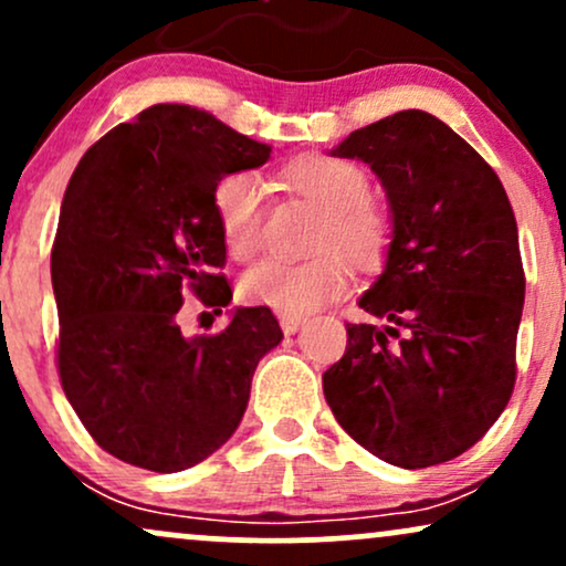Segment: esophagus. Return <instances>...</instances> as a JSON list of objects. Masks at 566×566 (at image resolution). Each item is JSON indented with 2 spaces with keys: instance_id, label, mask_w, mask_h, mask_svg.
Here are the masks:
<instances>
[{
  "instance_id": "esophagus-1",
  "label": "esophagus",
  "mask_w": 566,
  "mask_h": 566,
  "mask_svg": "<svg viewBox=\"0 0 566 566\" xmlns=\"http://www.w3.org/2000/svg\"><path fill=\"white\" fill-rule=\"evenodd\" d=\"M279 324H282V333L284 335H295L297 329L303 327V316H282V319H279Z\"/></svg>"
}]
</instances>
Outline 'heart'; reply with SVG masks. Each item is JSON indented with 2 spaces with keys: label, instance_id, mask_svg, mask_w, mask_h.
Listing matches in <instances>:
<instances>
[{
  "label": "heart",
  "instance_id": "heart-1",
  "mask_svg": "<svg viewBox=\"0 0 566 566\" xmlns=\"http://www.w3.org/2000/svg\"><path fill=\"white\" fill-rule=\"evenodd\" d=\"M297 197L324 210L316 233V255L305 263L265 261L247 271L239 292L250 305H265L282 316H303L348 290L350 265L373 274L386 263L394 242V220L367 199L369 178L356 161L311 154L284 170ZM223 242L237 261H252L263 247L265 186L252 172H231L212 191Z\"/></svg>",
  "mask_w": 566,
  "mask_h": 566
}]
</instances>
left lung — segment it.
<instances>
[{"instance_id": "obj_1", "label": "left lung", "mask_w": 566, "mask_h": 566, "mask_svg": "<svg viewBox=\"0 0 566 566\" xmlns=\"http://www.w3.org/2000/svg\"><path fill=\"white\" fill-rule=\"evenodd\" d=\"M333 154L378 175L394 242L359 301L375 322L346 324L324 399L375 458L447 463L490 431L516 382L524 269L511 201L469 143L418 108L354 129Z\"/></svg>"}]
</instances>
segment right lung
Returning a JSON list of instances; mask_svg holds the SVG:
<instances>
[{
	"instance_id": "obj_1",
	"label": "right lung",
	"mask_w": 566,
	"mask_h": 566,
	"mask_svg": "<svg viewBox=\"0 0 566 566\" xmlns=\"http://www.w3.org/2000/svg\"><path fill=\"white\" fill-rule=\"evenodd\" d=\"M269 157L212 114L159 103L108 129L71 175L50 255L57 375L97 447L129 465L175 473L220 450L258 361L282 343L265 305L237 308L216 335L178 324L186 290L216 314L231 303L212 191Z\"/></svg>"
}]
</instances>
